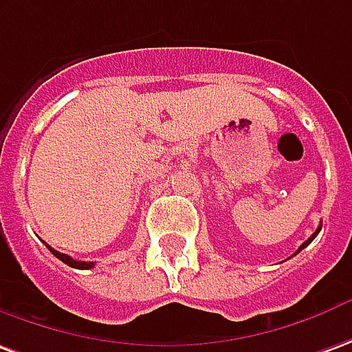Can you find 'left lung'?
<instances>
[{
  "label": "left lung",
  "mask_w": 352,
  "mask_h": 352,
  "mask_svg": "<svg viewBox=\"0 0 352 352\" xmlns=\"http://www.w3.org/2000/svg\"><path fill=\"white\" fill-rule=\"evenodd\" d=\"M320 230H322V226H318V230H316V232H314V234H312V236H310L309 239H307V241H305V243H302L301 247H299V251H302V249H305V247L309 245V243H310V241H312V239H314V237L318 236V232H320ZM299 251H297V253H299ZM297 253H295V254H297Z\"/></svg>",
  "instance_id": "8db88e82"
}]
</instances>
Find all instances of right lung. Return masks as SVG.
Here are the masks:
<instances>
[{
  "label": "right lung",
  "mask_w": 352,
  "mask_h": 352,
  "mask_svg": "<svg viewBox=\"0 0 352 352\" xmlns=\"http://www.w3.org/2000/svg\"><path fill=\"white\" fill-rule=\"evenodd\" d=\"M45 247H47V249H50L51 253L55 254V256H57L59 261H63V263H65V264H69V266H72V268H80V270H89V268H94V266H96V264H94V263H84V261H74L72 256H69V254L59 253V251H55V249H53V247L47 245V243H45Z\"/></svg>",
  "instance_id": "add662e5"
}]
</instances>
